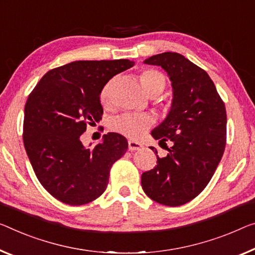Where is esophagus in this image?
Masks as SVG:
<instances>
[{
  "label": "esophagus",
  "instance_id": "34e87169",
  "mask_svg": "<svg viewBox=\"0 0 255 255\" xmlns=\"http://www.w3.org/2000/svg\"><path fill=\"white\" fill-rule=\"evenodd\" d=\"M128 150H131V151L140 150L141 148L143 147L140 142H138V141H134V140H128Z\"/></svg>",
  "mask_w": 255,
  "mask_h": 255
}]
</instances>
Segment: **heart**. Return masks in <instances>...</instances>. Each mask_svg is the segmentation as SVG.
Returning a JSON list of instances; mask_svg holds the SVG:
<instances>
[{
	"mask_svg": "<svg viewBox=\"0 0 255 255\" xmlns=\"http://www.w3.org/2000/svg\"><path fill=\"white\" fill-rule=\"evenodd\" d=\"M141 85L146 93L149 96L159 95L166 87V80L162 73L155 69H146L140 74ZM111 95V83L106 84L101 90L100 100L104 105H107ZM154 123V119L150 115L123 114L112 120L111 128L116 133H120L128 138H139Z\"/></svg>",
	"mask_w": 255,
	"mask_h": 255,
	"instance_id": "heart-1",
	"label": "heart"
}]
</instances>
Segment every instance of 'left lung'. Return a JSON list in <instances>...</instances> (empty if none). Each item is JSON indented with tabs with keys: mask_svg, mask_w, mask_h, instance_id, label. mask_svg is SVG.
Wrapping results in <instances>:
<instances>
[{
	"mask_svg": "<svg viewBox=\"0 0 255 255\" xmlns=\"http://www.w3.org/2000/svg\"><path fill=\"white\" fill-rule=\"evenodd\" d=\"M144 64L167 73L173 98L165 120L151 131L159 142L172 141L165 157L143 172L141 186L159 204L180 206L199 195L210 182L226 147V107L204 69L182 54L164 52ZM157 154V149L150 147Z\"/></svg>",
	"mask_w": 255,
	"mask_h": 255,
	"instance_id": "obj_1",
	"label": "left lung"
}]
</instances>
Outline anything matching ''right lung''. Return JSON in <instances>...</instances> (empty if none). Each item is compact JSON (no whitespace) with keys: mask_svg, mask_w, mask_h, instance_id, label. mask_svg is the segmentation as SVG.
<instances>
[{"mask_svg":"<svg viewBox=\"0 0 255 255\" xmlns=\"http://www.w3.org/2000/svg\"><path fill=\"white\" fill-rule=\"evenodd\" d=\"M133 65L128 59L69 62L49 70L28 96L23 144L38 181L58 201L83 205L107 188L111 167L127 152L128 141L111 132L87 148L81 134L101 120V90Z\"/></svg>","mask_w":255,"mask_h":255,"instance_id":"add662e5","label":"right lung"}]
</instances>
